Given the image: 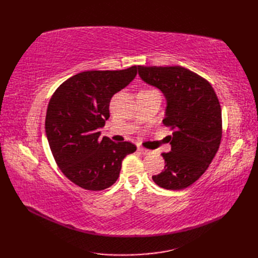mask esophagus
<instances>
[{
  "label": "esophagus",
  "instance_id": "obj_1",
  "mask_svg": "<svg viewBox=\"0 0 258 258\" xmlns=\"http://www.w3.org/2000/svg\"><path fill=\"white\" fill-rule=\"evenodd\" d=\"M138 150H139V152H140V153H142V154H144V155H145V154H150V153H152V151H151V150L144 149V147H142V146H140Z\"/></svg>",
  "mask_w": 258,
  "mask_h": 258
}]
</instances>
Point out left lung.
I'll return each mask as SVG.
<instances>
[{"mask_svg": "<svg viewBox=\"0 0 258 258\" xmlns=\"http://www.w3.org/2000/svg\"><path fill=\"white\" fill-rule=\"evenodd\" d=\"M145 83L166 98L163 123L173 130L166 136L171 152L163 153L164 171L152 176L160 187L186 188L210 166L222 140V109L208 82L182 67H138Z\"/></svg>", "mask_w": 258, "mask_h": 258, "instance_id": "left-lung-1", "label": "left lung"}]
</instances>
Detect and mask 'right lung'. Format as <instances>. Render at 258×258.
Returning <instances> with one entry per match:
<instances>
[{
	"mask_svg": "<svg viewBox=\"0 0 258 258\" xmlns=\"http://www.w3.org/2000/svg\"><path fill=\"white\" fill-rule=\"evenodd\" d=\"M138 74V67L119 71H86L57 87L48 103L45 133L54 160L71 182L89 190L112 186L122 161L134 153L130 142L100 138L109 117V102Z\"/></svg>",
	"mask_w": 258,
	"mask_h": 258,
	"instance_id": "1",
	"label": "right lung"
}]
</instances>
